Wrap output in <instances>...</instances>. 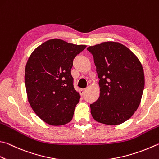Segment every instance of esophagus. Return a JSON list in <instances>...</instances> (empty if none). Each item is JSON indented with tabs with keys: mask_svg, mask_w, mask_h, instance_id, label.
Wrapping results in <instances>:
<instances>
[{
	"mask_svg": "<svg viewBox=\"0 0 159 159\" xmlns=\"http://www.w3.org/2000/svg\"><path fill=\"white\" fill-rule=\"evenodd\" d=\"M86 91V88H82V89H80V94H81V95H83V94H84V93H85V92Z\"/></svg>",
	"mask_w": 159,
	"mask_h": 159,
	"instance_id": "esophagus-1",
	"label": "esophagus"
}]
</instances>
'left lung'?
<instances>
[{"label": "left lung", "mask_w": 159, "mask_h": 159, "mask_svg": "<svg viewBox=\"0 0 159 159\" xmlns=\"http://www.w3.org/2000/svg\"><path fill=\"white\" fill-rule=\"evenodd\" d=\"M94 57L100 95L90 104L97 122L118 125L128 120L142 99L145 75L139 59L126 46L105 42L87 48Z\"/></svg>", "instance_id": "8db88e82"}]
</instances>
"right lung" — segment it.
Segmentation results:
<instances>
[{
  "label": "right lung",
  "mask_w": 159,
  "mask_h": 159,
  "mask_svg": "<svg viewBox=\"0 0 159 159\" xmlns=\"http://www.w3.org/2000/svg\"><path fill=\"white\" fill-rule=\"evenodd\" d=\"M86 48L60 39H51L37 47L25 69L28 102L35 114L53 126L66 125L73 117L80 96L71 74L74 57Z\"/></svg>",
  "instance_id": "add662e5"
}]
</instances>
